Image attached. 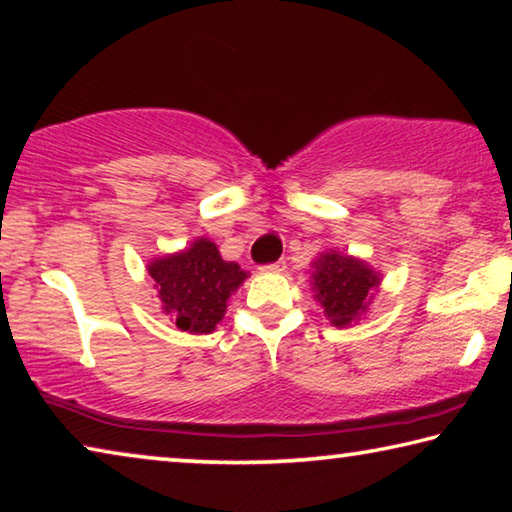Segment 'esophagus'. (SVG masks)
<instances>
[{"mask_svg": "<svg viewBox=\"0 0 512 512\" xmlns=\"http://www.w3.org/2000/svg\"><path fill=\"white\" fill-rule=\"evenodd\" d=\"M284 266H287V262H284V259H277V262H273V264H264V266H262V271H268V273H280V271H284Z\"/></svg>", "mask_w": 512, "mask_h": 512, "instance_id": "esophagus-1", "label": "esophagus"}]
</instances>
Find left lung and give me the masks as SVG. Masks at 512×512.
<instances>
[{
    "label": "left lung",
    "mask_w": 512,
    "mask_h": 512,
    "mask_svg": "<svg viewBox=\"0 0 512 512\" xmlns=\"http://www.w3.org/2000/svg\"><path fill=\"white\" fill-rule=\"evenodd\" d=\"M316 298L325 309V316L336 327L350 325L372 298L379 284V275L359 259L336 253L320 255L314 262Z\"/></svg>",
    "instance_id": "obj_1"
}]
</instances>
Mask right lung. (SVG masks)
<instances>
[{"label": "right lung", "instance_id": "obj_1", "mask_svg": "<svg viewBox=\"0 0 512 512\" xmlns=\"http://www.w3.org/2000/svg\"><path fill=\"white\" fill-rule=\"evenodd\" d=\"M149 275L164 311L192 334H210L223 318L228 298L246 280L241 266L223 262L210 239H196L183 253L155 259Z\"/></svg>", "mask_w": 512, "mask_h": 512}]
</instances>
